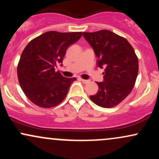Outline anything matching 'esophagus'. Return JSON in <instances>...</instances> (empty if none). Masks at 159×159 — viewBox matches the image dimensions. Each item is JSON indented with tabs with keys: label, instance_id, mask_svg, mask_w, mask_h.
<instances>
[{
	"label": "esophagus",
	"instance_id": "obj_1",
	"mask_svg": "<svg viewBox=\"0 0 159 159\" xmlns=\"http://www.w3.org/2000/svg\"><path fill=\"white\" fill-rule=\"evenodd\" d=\"M81 81L83 82L84 84H87V83H89V82H90V80H85V79H81Z\"/></svg>",
	"mask_w": 159,
	"mask_h": 159
}]
</instances>
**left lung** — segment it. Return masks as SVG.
<instances>
[{
    "label": "left lung",
    "mask_w": 159,
    "mask_h": 159,
    "mask_svg": "<svg viewBox=\"0 0 159 159\" xmlns=\"http://www.w3.org/2000/svg\"><path fill=\"white\" fill-rule=\"evenodd\" d=\"M83 36L93 48L98 66L105 67L104 81L96 82L98 93L90 99L102 107L116 106L135 84L139 66L134 48L125 38L107 30L84 32Z\"/></svg>",
    "instance_id": "1"
}]
</instances>
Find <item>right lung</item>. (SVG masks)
Segmentation results:
<instances>
[{
    "label": "right lung",
    "instance_id": "right-lung-1",
    "mask_svg": "<svg viewBox=\"0 0 159 159\" xmlns=\"http://www.w3.org/2000/svg\"><path fill=\"white\" fill-rule=\"evenodd\" d=\"M82 32L48 31L32 39L18 63L19 84L33 103L43 108L55 107L64 100L76 78H65L55 66L63 62L67 48Z\"/></svg>",
    "mask_w": 159,
    "mask_h": 159
}]
</instances>
